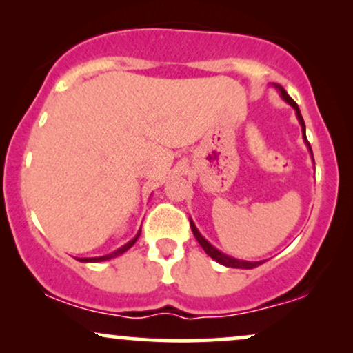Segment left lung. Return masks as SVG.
Wrapping results in <instances>:
<instances>
[{
	"instance_id": "1",
	"label": "left lung",
	"mask_w": 353,
	"mask_h": 353,
	"mask_svg": "<svg viewBox=\"0 0 353 353\" xmlns=\"http://www.w3.org/2000/svg\"><path fill=\"white\" fill-rule=\"evenodd\" d=\"M275 88L279 89V92H281V96H282V98H283V101H287V103H289L290 106H292V108L295 109V114H297V119H299V123H301V125H302L303 141H305L307 148H309V151H310V156H312V148H310L309 141H307V136H305V123H303V117H302V114H301V109H299L297 104H295V101H294L292 98H290L289 94H287V91H285V89H283L282 86H279V84H275ZM312 157H314V156H312ZM190 229H192V234H194V237L197 239V242H199L202 249L205 250V254H208L209 257H212L214 261H216V262H219V264H222V265H225V267H234V269H254V267H257V265H261V264H262V261H259V262L239 261V259H234V257H230V255H225V254H222L221 250H217L216 247H214V245H210L209 242L205 241L204 237H202V234L199 232V230H197V228H196V225H194V222H192V221H190Z\"/></svg>"
}]
</instances>
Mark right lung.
Here are the masks:
<instances>
[{"label": "right lung", "mask_w": 353, "mask_h": 353, "mask_svg": "<svg viewBox=\"0 0 353 353\" xmlns=\"http://www.w3.org/2000/svg\"><path fill=\"white\" fill-rule=\"evenodd\" d=\"M141 236V230L139 232H137V236L132 239V241H129L128 244H124L123 247H119V249L117 250H114V252H111V254H108V255H103V257H84V259H78L79 262H103V261H109V259H112V257H117V255H121V254H124L125 250L128 249H131L132 245H134V242L137 241V237Z\"/></svg>", "instance_id": "1"}]
</instances>
